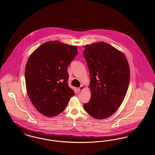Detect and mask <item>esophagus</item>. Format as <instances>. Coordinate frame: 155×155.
Instances as JSON below:
<instances>
[{"mask_svg": "<svg viewBox=\"0 0 155 155\" xmlns=\"http://www.w3.org/2000/svg\"><path fill=\"white\" fill-rule=\"evenodd\" d=\"M84 89V86H81V87H79L78 89L79 91H81V90H83Z\"/></svg>", "mask_w": 155, "mask_h": 155, "instance_id": "esophagus-1", "label": "esophagus"}]
</instances>
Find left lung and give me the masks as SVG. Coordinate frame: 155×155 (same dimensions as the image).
Masks as SVG:
<instances>
[{"instance_id":"left-lung-1","label":"left lung","mask_w":155,"mask_h":155,"mask_svg":"<svg viewBox=\"0 0 155 155\" xmlns=\"http://www.w3.org/2000/svg\"><path fill=\"white\" fill-rule=\"evenodd\" d=\"M83 56L90 74L91 98L85 111L97 120L114 114L121 105L130 80V70L124 53L112 45L98 42L84 46Z\"/></svg>"}]
</instances>
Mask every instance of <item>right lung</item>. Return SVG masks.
I'll return each instance as SVG.
<instances>
[{
  "label": "right lung",
  "mask_w": 155,
  "mask_h": 155,
  "mask_svg": "<svg viewBox=\"0 0 155 155\" xmlns=\"http://www.w3.org/2000/svg\"><path fill=\"white\" fill-rule=\"evenodd\" d=\"M78 53L76 46L49 41L28 58L25 68L26 90L33 106L41 114L58 115L74 95L68 84V66Z\"/></svg>",
  "instance_id": "add662e5"
}]
</instances>
